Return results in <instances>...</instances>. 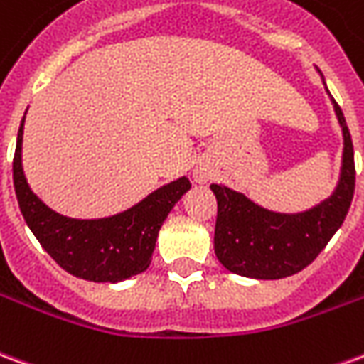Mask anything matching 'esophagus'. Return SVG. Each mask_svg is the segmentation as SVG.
<instances>
[{"mask_svg":"<svg viewBox=\"0 0 364 364\" xmlns=\"http://www.w3.org/2000/svg\"><path fill=\"white\" fill-rule=\"evenodd\" d=\"M193 177H195V181L197 183H205L208 179L207 171H203V169H195V171H193Z\"/></svg>","mask_w":364,"mask_h":364,"instance_id":"obj_1","label":"esophagus"}]
</instances>
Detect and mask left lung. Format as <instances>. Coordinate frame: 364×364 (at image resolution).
I'll return each instance as SVG.
<instances>
[{
  "label": "left lung",
  "instance_id": "1",
  "mask_svg": "<svg viewBox=\"0 0 364 364\" xmlns=\"http://www.w3.org/2000/svg\"><path fill=\"white\" fill-rule=\"evenodd\" d=\"M329 98L343 132V157L339 181L327 199L301 213H276L240 191L210 185L218 205L215 254L228 272L256 279L294 276L317 258L343 225L355 193V154L341 108L331 94Z\"/></svg>",
  "mask_w": 364,
  "mask_h": 364
}]
</instances>
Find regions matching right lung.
<instances>
[{"label":"right lung","mask_w":364,"mask_h":364,"mask_svg":"<svg viewBox=\"0 0 364 364\" xmlns=\"http://www.w3.org/2000/svg\"><path fill=\"white\" fill-rule=\"evenodd\" d=\"M23 116L14 157V187L27 226L63 270L88 282L116 284L151 264L159 228L191 189L187 177L167 183L138 205L104 218H70L47 207L25 179L21 164Z\"/></svg>","instance_id":"1"}]
</instances>
